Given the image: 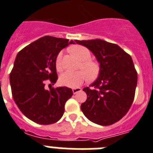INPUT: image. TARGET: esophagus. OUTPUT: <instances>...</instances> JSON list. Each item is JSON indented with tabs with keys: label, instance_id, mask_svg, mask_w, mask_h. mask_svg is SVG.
Instances as JSON below:
<instances>
[{
	"label": "esophagus",
	"instance_id": "1",
	"mask_svg": "<svg viewBox=\"0 0 153 153\" xmlns=\"http://www.w3.org/2000/svg\"><path fill=\"white\" fill-rule=\"evenodd\" d=\"M80 91H81V88H79V87L73 89V93H74V94H76V93H77L78 92H80Z\"/></svg>",
	"mask_w": 153,
	"mask_h": 153
}]
</instances>
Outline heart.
<instances>
[{"label": "heart", "mask_w": 153, "mask_h": 153, "mask_svg": "<svg viewBox=\"0 0 153 153\" xmlns=\"http://www.w3.org/2000/svg\"><path fill=\"white\" fill-rule=\"evenodd\" d=\"M70 52L81 60L79 70L77 72H65L60 76V83L62 86L76 88L81 85L87 79H94L98 76L100 67L97 62L90 60L91 53L86 47L80 45H75L70 47ZM56 68L58 71L63 69L62 53H60L56 58Z\"/></svg>", "instance_id": "b5f03b06"}]
</instances>
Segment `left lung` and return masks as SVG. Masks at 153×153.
I'll use <instances>...</instances> for the list:
<instances>
[{"label":"left lung","instance_id":"left-lung-1","mask_svg":"<svg viewBox=\"0 0 153 153\" xmlns=\"http://www.w3.org/2000/svg\"><path fill=\"white\" fill-rule=\"evenodd\" d=\"M75 42L88 48L100 67L99 76L90 86L92 88H83L87 99L81 104V110L98 125L118 122L132 106L137 85V72L130 55L117 44L100 39Z\"/></svg>","mask_w":153,"mask_h":153}]
</instances>
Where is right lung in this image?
<instances>
[{"instance_id":"right-lung-1","label":"right lung","mask_w":153,"mask_h":153,"mask_svg":"<svg viewBox=\"0 0 153 153\" xmlns=\"http://www.w3.org/2000/svg\"><path fill=\"white\" fill-rule=\"evenodd\" d=\"M74 40L51 36H43L17 53L10 74L13 100L25 117L36 123L49 125L60 120L73 91L67 86L45 89L49 79L57 80L56 58L63 48ZM51 85V84H50Z\"/></svg>"}]
</instances>
